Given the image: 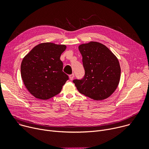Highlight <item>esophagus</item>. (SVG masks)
<instances>
[{
    "mask_svg": "<svg viewBox=\"0 0 149 149\" xmlns=\"http://www.w3.org/2000/svg\"><path fill=\"white\" fill-rule=\"evenodd\" d=\"M69 78H70V80H72V79H73V78H74V74H71V75H70Z\"/></svg>",
    "mask_w": 149,
    "mask_h": 149,
    "instance_id": "esophagus-1",
    "label": "esophagus"
}]
</instances>
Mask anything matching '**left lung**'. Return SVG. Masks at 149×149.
Masks as SVG:
<instances>
[{
  "mask_svg": "<svg viewBox=\"0 0 149 149\" xmlns=\"http://www.w3.org/2000/svg\"><path fill=\"white\" fill-rule=\"evenodd\" d=\"M85 70L81 80L73 82L78 91L91 99L101 101L110 97L117 89L121 68L117 56L104 44L90 41L79 45Z\"/></svg>",
  "mask_w": 149,
  "mask_h": 149,
  "instance_id": "left-lung-1",
  "label": "left lung"
}]
</instances>
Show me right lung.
<instances>
[{
    "label": "right lung",
    "instance_id": "obj_1",
    "mask_svg": "<svg viewBox=\"0 0 149 149\" xmlns=\"http://www.w3.org/2000/svg\"><path fill=\"white\" fill-rule=\"evenodd\" d=\"M65 45L44 42L35 46L23 58L21 77L29 92L35 98L48 100L58 94L68 76L62 71L60 60Z\"/></svg>",
    "mask_w": 149,
    "mask_h": 149
}]
</instances>
